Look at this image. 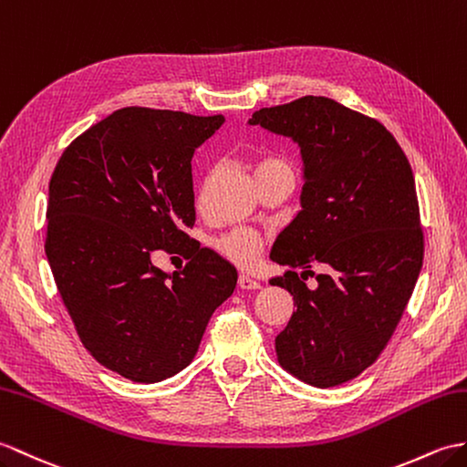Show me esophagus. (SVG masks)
Returning <instances> with one entry per match:
<instances>
[{
    "instance_id": "1",
    "label": "esophagus",
    "mask_w": 467,
    "mask_h": 467,
    "mask_svg": "<svg viewBox=\"0 0 467 467\" xmlns=\"http://www.w3.org/2000/svg\"><path fill=\"white\" fill-rule=\"evenodd\" d=\"M238 286H241L243 290H258L260 283H256V280L248 275H241L238 276Z\"/></svg>"
}]
</instances>
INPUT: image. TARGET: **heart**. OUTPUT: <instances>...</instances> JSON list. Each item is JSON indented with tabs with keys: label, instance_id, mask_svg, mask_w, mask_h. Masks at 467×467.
<instances>
[{
	"label": "heart",
	"instance_id": "heart-1",
	"mask_svg": "<svg viewBox=\"0 0 467 467\" xmlns=\"http://www.w3.org/2000/svg\"><path fill=\"white\" fill-rule=\"evenodd\" d=\"M278 169H290V162L278 155H268L256 161L254 165V175H263V172L268 171H278ZM214 248L219 251L224 258H229L231 263L238 266H251L256 263V258L260 256L265 248V236H260L258 233L251 229H234L231 233H226L219 236L214 241Z\"/></svg>",
	"mask_w": 467,
	"mask_h": 467
}]
</instances>
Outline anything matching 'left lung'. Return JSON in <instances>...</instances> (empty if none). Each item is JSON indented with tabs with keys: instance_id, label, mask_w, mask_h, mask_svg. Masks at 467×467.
I'll return each instance as SVG.
<instances>
[{
	"instance_id": "left-lung-1",
	"label": "left lung",
	"mask_w": 467,
	"mask_h": 467,
	"mask_svg": "<svg viewBox=\"0 0 467 467\" xmlns=\"http://www.w3.org/2000/svg\"><path fill=\"white\" fill-rule=\"evenodd\" d=\"M251 125L292 137L305 159L302 211L278 234L270 258L324 265L318 288L298 273L273 278L296 312L276 336L283 368L318 388L372 366L402 318L424 260L416 181L394 135L374 117L328 97L263 107Z\"/></svg>"
}]
</instances>
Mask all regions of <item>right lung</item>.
<instances>
[{
    "label": "right lung",
    "mask_w": 467,
    "mask_h": 467,
    "mask_svg": "<svg viewBox=\"0 0 467 467\" xmlns=\"http://www.w3.org/2000/svg\"><path fill=\"white\" fill-rule=\"evenodd\" d=\"M224 121L123 107L63 150L49 181L46 254L63 305L97 362L133 382L177 374L197 352L236 270L187 234L192 155ZM190 260L169 277L150 256Z\"/></svg>",
    "instance_id": "right-lung-1"
}]
</instances>
